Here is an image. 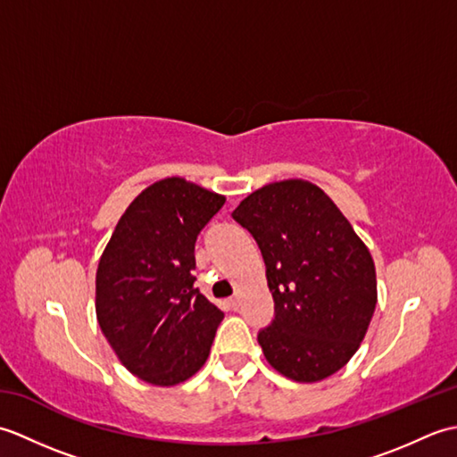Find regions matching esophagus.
I'll list each match as a JSON object with an SVG mask.
<instances>
[{"instance_id":"34e87169","label":"esophagus","mask_w":457,"mask_h":457,"mask_svg":"<svg viewBox=\"0 0 457 457\" xmlns=\"http://www.w3.org/2000/svg\"><path fill=\"white\" fill-rule=\"evenodd\" d=\"M228 304L236 310V308L239 306V296H231V298H228Z\"/></svg>"}]
</instances>
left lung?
Returning a JSON list of instances; mask_svg holds the SVG:
<instances>
[{
    "instance_id": "8db88e82",
    "label": "left lung",
    "mask_w": 457,
    "mask_h": 457,
    "mask_svg": "<svg viewBox=\"0 0 457 457\" xmlns=\"http://www.w3.org/2000/svg\"><path fill=\"white\" fill-rule=\"evenodd\" d=\"M267 265L275 320L257 342L296 383L339 371L361 345L377 304L375 263L334 200L303 179L270 182L234 210Z\"/></svg>"
}]
</instances>
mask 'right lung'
I'll list each match as a JSON object with an SVG mask.
<instances>
[{
    "label": "right lung",
    "instance_id": "add662e5",
    "mask_svg": "<svg viewBox=\"0 0 457 457\" xmlns=\"http://www.w3.org/2000/svg\"><path fill=\"white\" fill-rule=\"evenodd\" d=\"M226 196L153 182L123 212L96 270V316L121 365L174 386L206 363L223 312L194 287V244Z\"/></svg>",
    "mask_w": 457,
    "mask_h": 457
}]
</instances>
